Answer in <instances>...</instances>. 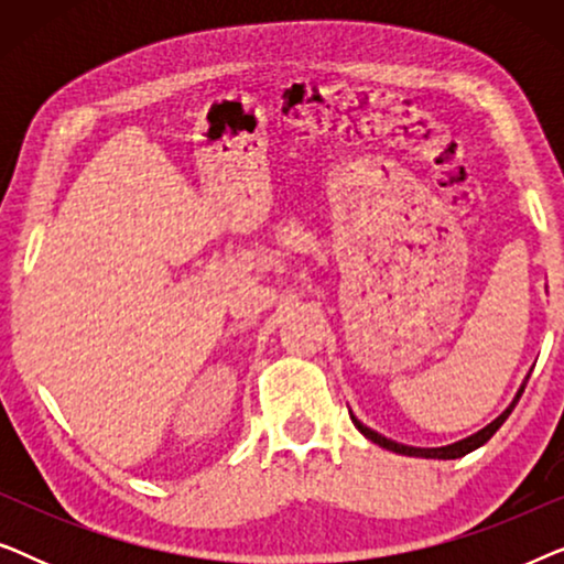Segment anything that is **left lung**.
Listing matches in <instances>:
<instances>
[{
  "instance_id": "1",
  "label": "left lung",
  "mask_w": 564,
  "mask_h": 564,
  "mask_svg": "<svg viewBox=\"0 0 564 564\" xmlns=\"http://www.w3.org/2000/svg\"><path fill=\"white\" fill-rule=\"evenodd\" d=\"M527 380H529V377H527ZM527 380H523V384L519 388V392H516L513 403L508 405L506 411L500 413L496 421L488 423V426L477 431V434L467 436V438H462V442H457V444H449V446H434V449H421V446H405V444L392 442V438H384L382 434H377V431H372L369 426H365V423L354 419V415H351V421H354V426H357V429L361 431V434H365V436L369 438V442L380 444L382 449H390V452H395V454H405V457H423V459H457V457H465V454H469V452H475L477 446H482L485 442H488V438H490L492 434H496V431H498L500 426H503L506 419H508V415H511V411L516 408V403H519L521 392H523V388H527Z\"/></svg>"
}]
</instances>
